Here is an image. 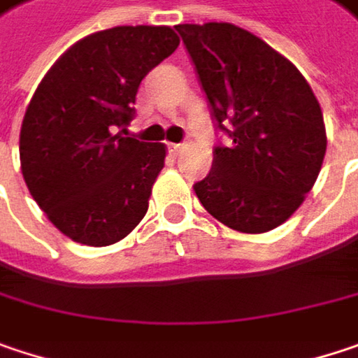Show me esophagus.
<instances>
[{
  "instance_id": "esophagus-1",
  "label": "esophagus",
  "mask_w": 358,
  "mask_h": 358,
  "mask_svg": "<svg viewBox=\"0 0 358 358\" xmlns=\"http://www.w3.org/2000/svg\"><path fill=\"white\" fill-rule=\"evenodd\" d=\"M183 148H185L183 144H169V152H171L173 157H179V155L183 152Z\"/></svg>"
}]
</instances>
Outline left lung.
Returning a JSON list of instances; mask_svg holds the SVG:
<instances>
[{
	"label": "left lung",
	"mask_w": 358,
	"mask_h": 358,
	"mask_svg": "<svg viewBox=\"0 0 358 358\" xmlns=\"http://www.w3.org/2000/svg\"><path fill=\"white\" fill-rule=\"evenodd\" d=\"M175 28L217 128L232 138L214 148L195 195L224 226L268 232L292 217L318 179L326 155L318 99L292 61L248 30L228 22Z\"/></svg>",
	"instance_id": "left-lung-1"
}]
</instances>
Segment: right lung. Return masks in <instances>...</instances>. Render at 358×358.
<instances>
[{"mask_svg": "<svg viewBox=\"0 0 358 358\" xmlns=\"http://www.w3.org/2000/svg\"><path fill=\"white\" fill-rule=\"evenodd\" d=\"M179 46L169 26H115L75 42L34 91L20 130L30 195L71 241L110 246L146 214L165 166L161 142L114 134L141 81Z\"/></svg>", "mask_w": 358, "mask_h": 358, "instance_id": "obj_1", "label": "right lung"}]
</instances>
